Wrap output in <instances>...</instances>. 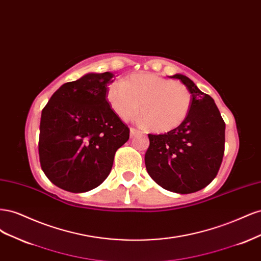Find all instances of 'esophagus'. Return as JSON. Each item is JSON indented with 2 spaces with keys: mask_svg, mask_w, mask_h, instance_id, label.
<instances>
[{
  "mask_svg": "<svg viewBox=\"0 0 261 261\" xmlns=\"http://www.w3.org/2000/svg\"><path fill=\"white\" fill-rule=\"evenodd\" d=\"M139 134H140L139 130H137L135 128H130V137H135V136L139 135Z\"/></svg>",
  "mask_w": 261,
  "mask_h": 261,
  "instance_id": "34e87169",
  "label": "esophagus"
}]
</instances>
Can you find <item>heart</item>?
Listing matches in <instances>:
<instances>
[{"label": "heart", "mask_w": 261, "mask_h": 261, "mask_svg": "<svg viewBox=\"0 0 261 261\" xmlns=\"http://www.w3.org/2000/svg\"><path fill=\"white\" fill-rule=\"evenodd\" d=\"M110 107L122 120H128L139 109L141 126L156 133L174 129L185 121L192 106L187 87L150 73L134 74L110 87L107 94Z\"/></svg>", "instance_id": "1"}]
</instances>
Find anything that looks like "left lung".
I'll return each instance as SVG.
<instances>
[{"label": "left lung", "mask_w": 261, "mask_h": 261, "mask_svg": "<svg viewBox=\"0 0 261 261\" xmlns=\"http://www.w3.org/2000/svg\"><path fill=\"white\" fill-rule=\"evenodd\" d=\"M183 83L192 106L178 127L161 135L149 134L145 154L148 174L164 189L178 194L198 192L218 174L224 154L225 123L209 94L185 75L170 76Z\"/></svg>", "instance_id": "left-lung-1"}]
</instances>
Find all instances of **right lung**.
Segmentation results:
<instances>
[{
    "instance_id": "obj_1",
    "label": "right lung",
    "mask_w": 261,
    "mask_h": 261,
    "mask_svg": "<svg viewBox=\"0 0 261 261\" xmlns=\"http://www.w3.org/2000/svg\"><path fill=\"white\" fill-rule=\"evenodd\" d=\"M114 76L88 73L62 85L42 110L41 168L64 191L85 193L102 184L111 172L116 150L129 138V128L107 100Z\"/></svg>"
}]
</instances>
